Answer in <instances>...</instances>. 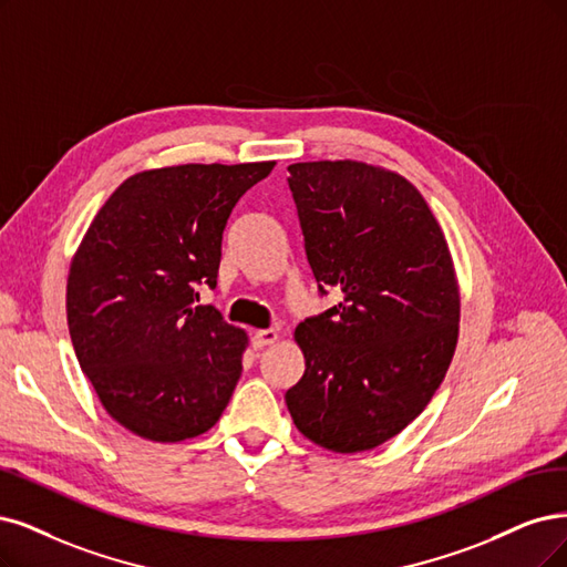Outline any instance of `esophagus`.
Returning <instances> with one entry per match:
<instances>
[{
	"instance_id": "esophagus-1",
	"label": "esophagus",
	"mask_w": 567,
	"mask_h": 567,
	"mask_svg": "<svg viewBox=\"0 0 567 567\" xmlns=\"http://www.w3.org/2000/svg\"><path fill=\"white\" fill-rule=\"evenodd\" d=\"M280 339V329L278 327H270V329H259L251 333V343L255 348H264V346H272Z\"/></svg>"
}]
</instances>
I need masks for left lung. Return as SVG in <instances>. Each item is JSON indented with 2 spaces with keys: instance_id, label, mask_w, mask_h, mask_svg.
<instances>
[{
  "instance_id": "1",
  "label": "left lung",
  "mask_w": 567,
  "mask_h": 567,
  "mask_svg": "<svg viewBox=\"0 0 567 567\" xmlns=\"http://www.w3.org/2000/svg\"><path fill=\"white\" fill-rule=\"evenodd\" d=\"M287 171L312 276L343 301L297 327L306 371L285 402L312 444L371 451L423 413L451 367L460 287L449 243L421 192L381 165Z\"/></svg>"
}]
</instances>
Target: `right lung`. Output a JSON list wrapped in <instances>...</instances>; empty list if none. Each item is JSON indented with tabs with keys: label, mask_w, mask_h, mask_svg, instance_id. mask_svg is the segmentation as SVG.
<instances>
[{
	"label": "right lung",
	"mask_w": 567,
	"mask_h": 567,
	"mask_svg": "<svg viewBox=\"0 0 567 567\" xmlns=\"http://www.w3.org/2000/svg\"><path fill=\"white\" fill-rule=\"evenodd\" d=\"M276 161L142 171L100 207L68 276L81 371L118 425L175 444L213 427L243 371L247 333L200 306L217 287L221 234Z\"/></svg>",
	"instance_id": "obj_1"
}]
</instances>
